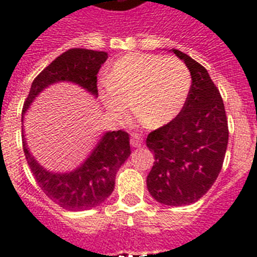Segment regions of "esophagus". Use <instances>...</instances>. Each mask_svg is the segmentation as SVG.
<instances>
[{"label": "esophagus", "instance_id": "obj_1", "mask_svg": "<svg viewBox=\"0 0 257 257\" xmlns=\"http://www.w3.org/2000/svg\"><path fill=\"white\" fill-rule=\"evenodd\" d=\"M142 144H143L142 136L138 135V134H134V135H131V145H133L134 148H138V147H140Z\"/></svg>", "mask_w": 257, "mask_h": 257}]
</instances>
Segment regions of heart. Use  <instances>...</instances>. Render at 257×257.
Returning <instances> with one entry per match:
<instances>
[{
	"label": "heart",
	"instance_id": "b5f03b06",
	"mask_svg": "<svg viewBox=\"0 0 257 257\" xmlns=\"http://www.w3.org/2000/svg\"><path fill=\"white\" fill-rule=\"evenodd\" d=\"M192 86L187 65L175 58L133 52L113 63L101 101L114 119H122L134 103L135 112L151 127L178 117Z\"/></svg>",
	"mask_w": 257,
	"mask_h": 257
}]
</instances>
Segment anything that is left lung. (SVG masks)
Segmentation results:
<instances>
[{
    "label": "left lung",
    "mask_w": 257,
    "mask_h": 257,
    "mask_svg": "<svg viewBox=\"0 0 257 257\" xmlns=\"http://www.w3.org/2000/svg\"><path fill=\"white\" fill-rule=\"evenodd\" d=\"M171 51L189 69L192 86L178 117L147 138L156 160L147 187L160 203L187 206L205 196L221 171L228 119L221 95L206 68L179 50Z\"/></svg>",
    "instance_id": "1"
}]
</instances>
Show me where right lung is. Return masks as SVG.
<instances>
[{
	"instance_id": "1",
	"label": "right lung",
	"mask_w": 257,
	"mask_h": 257,
	"mask_svg": "<svg viewBox=\"0 0 257 257\" xmlns=\"http://www.w3.org/2000/svg\"><path fill=\"white\" fill-rule=\"evenodd\" d=\"M108 59L104 51L70 49L47 65L35 78L23 106L24 114L36 97L50 85L72 82L97 97V72ZM23 134V149L31 171L50 199L68 211L90 210L101 205L114 189L115 174L130 157V138L122 130L108 131L95 145L85 162L69 172L44 169L31 154Z\"/></svg>"
}]
</instances>
